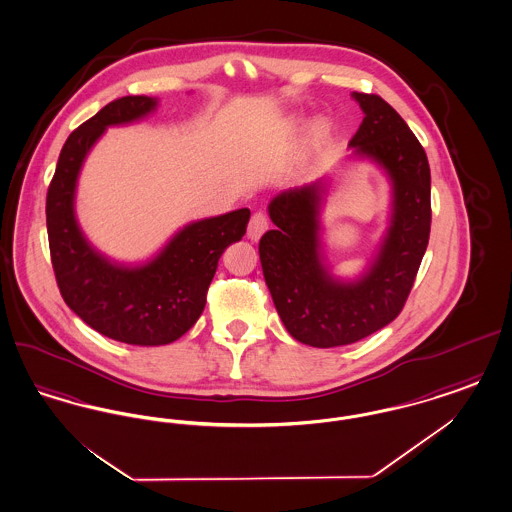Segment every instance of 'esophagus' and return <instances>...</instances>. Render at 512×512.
Listing matches in <instances>:
<instances>
[{"instance_id": "obj_1", "label": "esophagus", "mask_w": 512, "mask_h": 512, "mask_svg": "<svg viewBox=\"0 0 512 512\" xmlns=\"http://www.w3.org/2000/svg\"><path fill=\"white\" fill-rule=\"evenodd\" d=\"M268 230V219L267 215L263 213V211H257V213H253V217L249 220V226H247V236L251 238V240H259L265 232Z\"/></svg>"}]
</instances>
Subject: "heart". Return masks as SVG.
<instances>
[{
    "label": "heart",
    "mask_w": 512,
    "mask_h": 512,
    "mask_svg": "<svg viewBox=\"0 0 512 512\" xmlns=\"http://www.w3.org/2000/svg\"><path fill=\"white\" fill-rule=\"evenodd\" d=\"M328 132H330V124L326 121H322V119L315 122L313 128H311V136H313V140H317V142H320L322 138H326Z\"/></svg>",
    "instance_id": "heart-1"
}]
</instances>
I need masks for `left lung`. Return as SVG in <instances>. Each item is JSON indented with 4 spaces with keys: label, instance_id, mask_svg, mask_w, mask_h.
I'll list each match as a JSON object with an SVG mask.
<instances>
[{
    "label": "left lung",
    "instance_id": "8db88e82",
    "mask_svg": "<svg viewBox=\"0 0 512 512\" xmlns=\"http://www.w3.org/2000/svg\"><path fill=\"white\" fill-rule=\"evenodd\" d=\"M365 119L349 146L390 174L391 224L372 267L340 282L322 265L318 242L320 182L276 195L274 230L259 242L263 274L286 330L305 345L338 347L363 340L403 311L430 240V165L424 147L388 101L359 94Z\"/></svg>",
    "mask_w": 512,
    "mask_h": 512
}]
</instances>
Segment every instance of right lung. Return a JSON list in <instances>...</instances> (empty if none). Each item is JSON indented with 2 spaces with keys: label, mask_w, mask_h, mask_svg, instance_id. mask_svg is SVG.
I'll use <instances>...</instances> for the list:
<instances>
[{
  "label": "right lung",
  "mask_w": 512,
  "mask_h": 512,
  "mask_svg": "<svg viewBox=\"0 0 512 512\" xmlns=\"http://www.w3.org/2000/svg\"><path fill=\"white\" fill-rule=\"evenodd\" d=\"M155 105L146 96L115 99L73 130L46 199L51 265L65 303L99 334L130 345H165L194 326L220 255L242 240L251 217L238 209L192 222L144 267L115 265L86 242L74 219V190L90 147L107 126L138 121Z\"/></svg>",
  "instance_id": "obj_1"
}]
</instances>
